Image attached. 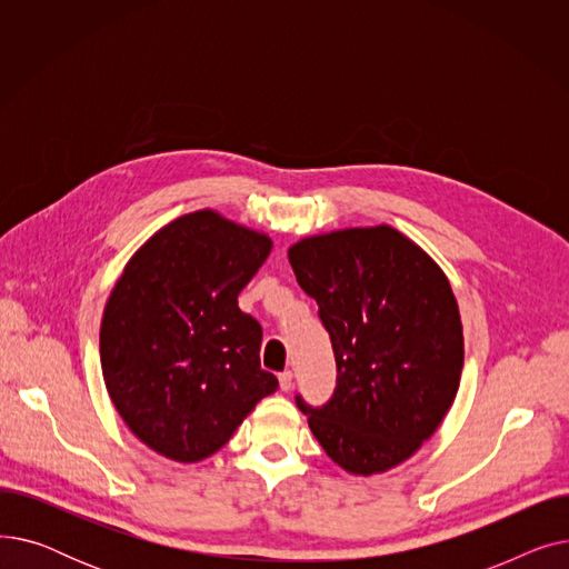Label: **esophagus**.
Instances as JSON below:
<instances>
[{
    "label": "esophagus",
    "mask_w": 569,
    "mask_h": 569,
    "mask_svg": "<svg viewBox=\"0 0 569 569\" xmlns=\"http://www.w3.org/2000/svg\"><path fill=\"white\" fill-rule=\"evenodd\" d=\"M279 387L283 392H290V387H292V371H283L281 376H279Z\"/></svg>",
    "instance_id": "34e87169"
}]
</instances>
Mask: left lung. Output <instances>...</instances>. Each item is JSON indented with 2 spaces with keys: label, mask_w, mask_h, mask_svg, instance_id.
<instances>
[{
  "label": "left lung",
  "mask_w": 569,
  "mask_h": 569,
  "mask_svg": "<svg viewBox=\"0 0 569 569\" xmlns=\"http://www.w3.org/2000/svg\"><path fill=\"white\" fill-rule=\"evenodd\" d=\"M330 332L337 387L297 406L335 463L385 472L420 450L450 410L463 369L461 316L442 269L390 226L307 237L288 251Z\"/></svg>",
  "instance_id": "left-lung-1"
}]
</instances>
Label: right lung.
<instances>
[{
  "label": "right lung",
  "mask_w": 569,
  "mask_h": 569,
  "mask_svg": "<svg viewBox=\"0 0 569 569\" xmlns=\"http://www.w3.org/2000/svg\"><path fill=\"white\" fill-rule=\"evenodd\" d=\"M272 239L212 209L184 214L133 253L101 322V369L127 427L179 463L219 452L277 392L260 369L262 327L237 295Z\"/></svg>",
  "instance_id": "1"
}]
</instances>
